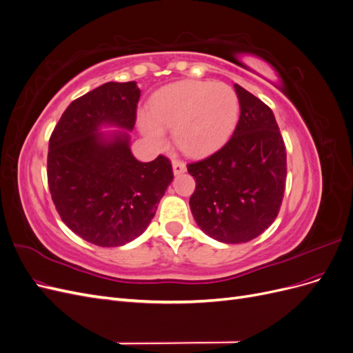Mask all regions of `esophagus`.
<instances>
[{"label": "esophagus", "mask_w": 353, "mask_h": 353, "mask_svg": "<svg viewBox=\"0 0 353 353\" xmlns=\"http://www.w3.org/2000/svg\"><path fill=\"white\" fill-rule=\"evenodd\" d=\"M172 169H174V174H175V175L184 174L185 170H187L185 163L181 162V160H174V162H172Z\"/></svg>", "instance_id": "1"}]
</instances>
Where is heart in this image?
<instances>
[{
	"label": "heart",
	"instance_id": "heart-1",
	"mask_svg": "<svg viewBox=\"0 0 353 353\" xmlns=\"http://www.w3.org/2000/svg\"><path fill=\"white\" fill-rule=\"evenodd\" d=\"M240 103L227 83L183 81L153 95L140 130L148 141L165 144V130L174 128L175 144L188 156H205L228 141L239 122Z\"/></svg>",
	"mask_w": 353,
	"mask_h": 353
}]
</instances>
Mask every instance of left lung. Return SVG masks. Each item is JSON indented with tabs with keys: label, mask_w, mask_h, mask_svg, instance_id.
Instances as JSON below:
<instances>
[{
	"label": "left lung",
	"mask_w": 353,
	"mask_h": 353,
	"mask_svg": "<svg viewBox=\"0 0 353 353\" xmlns=\"http://www.w3.org/2000/svg\"><path fill=\"white\" fill-rule=\"evenodd\" d=\"M240 119L221 150L187 165L196 179L190 209L199 228L221 243H248L275 221L287 175L285 145L272 110L239 83Z\"/></svg>",
	"instance_id": "left-lung-1"
}]
</instances>
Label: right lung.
Masks as SVG:
<instances>
[{"instance_id":"1","label":"right lung","mask_w":353,"mask_h":353,"mask_svg":"<svg viewBox=\"0 0 353 353\" xmlns=\"http://www.w3.org/2000/svg\"><path fill=\"white\" fill-rule=\"evenodd\" d=\"M140 95L134 81L104 83L72 101L50 138L47 175L59 215L101 248L140 237L174 179L165 156L144 163L131 152Z\"/></svg>"}]
</instances>
